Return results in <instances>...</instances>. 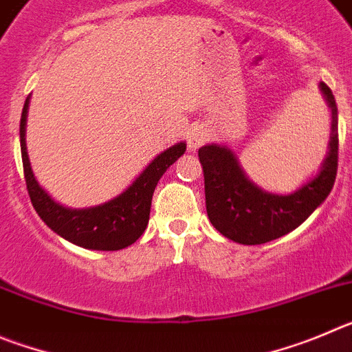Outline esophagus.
<instances>
[{
	"instance_id": "34e87169",
	"label": "esophagus",
	"mask_w": 352,
	"mask_h": 352,
	"mask_svg": "<svg viewBox=\"0 0 352 352\" xmlns=\"http://www.w3.org/2000/svg\"><path fill=\"white\" fill-rule=\"evenodd\" d=\"M205 140H207V131H205L201 126H199V128H192L188 135L189 151H196V148H199L205 144Z\"/></svg>"
}]
</instances>
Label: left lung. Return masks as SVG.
Masks as SVG:
<instances>
[{
    "instance_id": "1",
    "label": "left lung",
    "mask_w": 352,
    "mask_h": 352,
    "mask_svg": "<svg viewBox=\"0 0 352 352\" xmlns=\"http://www.w3.org/2000/svg\"><path fill=\"white\" fill-rule=\"evenodd\" d=\"M331 110L328 154L314 179L291 195H274L247 179L226 145L208 144L198 151L205 177V205L212 226L243 245H259L296 230L330 195L338 166V116L331 89L319 84Z\"/></svg>"
}]
</instances>
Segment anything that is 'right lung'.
<instances>
[{
    "label": "right lung",
    "mask_w": 352,
    "mask_h": 352,
    "mask_svg": "<svg viewBox=\"0 0 352 352\" xmlns=\"http://www.w3.org/2000/svg\"><path fill=\"white\" fill-rule=\"evenodd\" d=\"M28 107L30 98L24 103L21 116V154L28 192L40 219L54 233L84 249L119 251L137 242L147 228L151 201L157 180L182 156L186 144L179 142L157 154L147 164V168L133 180L131 186L110 201L96 207L68 208L54 201L33 175L26 151Z\"/></svg>",
    "instance_id": "obj_1"
}]
</instances>
